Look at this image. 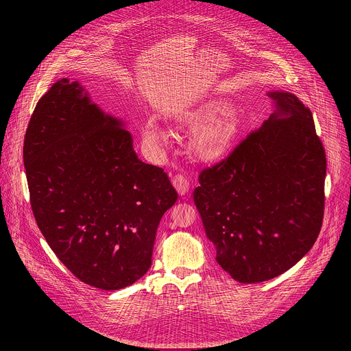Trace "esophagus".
<instances>
[{
    "label": "esophagus",
    "mask_w": 351,
    "mask_h": 351,
    "mask_svg": "<svg viewBox=\"0 0 351 351\" xmlns=\"http://www.w3.org/2000/svg\"><path fill=\"white\" fill-rule=\"evenodd\" d=\"M173 186L176 188L180 196H185L189 191V181L182 174H176L173 177Z\"/></svg>",
    "instance_id": "34e87169"
}]
</instances>
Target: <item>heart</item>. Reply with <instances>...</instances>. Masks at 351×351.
<instances>
[{"mask_svg": "<svg viewBox=\"0 0 351 351\" xmlns=\"http://www.w3.org/2000/svg\"><path fill=\"white\" fill-rule=\"evenodd\" d=\"M177 120L192 131L189 149L201 162L221 159L241 135V121L231 104L221 97H210L181 112ZM143 138L151 149L167 142V131L155 121H147Z\"/></svg>", "mask_w": 351, "mask_h": 351, "instance_id": "b5f03b06", "label": "heart"}]
</instances>
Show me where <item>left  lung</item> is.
I'll use <instances>...</instances> for the list:
<instances>
[{
	"mask_svg": "<svg viewBox=\"0 0 351 351\" xmlns=\"http://www.w3.org/2000/svg\"><path fill=\"white\" fill-rule=\"evenodd\" d=\"M273 113L201 171L193 200L216 262L237 281L271 280L312 249L324 208L326 152L298 96L267 92Z\"/></svg>",
	"mask_w": 351,
	"mask_h": 351,
	"instance_id": "left-lung-1",
	"label": "left lung"
}]
</instances>
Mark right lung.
I'll list each match as a JSON object with an SVG mask.
<instances>
[{
	"label": "right lung",
	"mask_w": 351,
	"mask_h": 351,
	"mask_svg": "<svg viewBox=\"0 0 351 351\" xmlns=\"http://www.w3.org/2000/svg\"><path fill=\"white\" fill-rule=\"evenodd\" d=\"M31 205L45 239L82 282L117 291L142 278L178 195L142 162L123 119L63 78L39 100L24 139Z\"/></svg>",
	"instance_id": "add662e5"
}]
</instances>
